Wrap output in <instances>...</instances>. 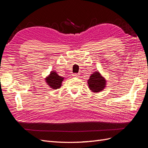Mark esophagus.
<instances>
[{
	"label": "esophagus",
	"instance_id": "obj_1",
	"mask_svg": "<svg viewBox=\"0 0 148 148\" xmlns=\"http://www.w3.org/2000/svg\"><path fill=\"white\" fill-rule=\"evenodd\" d=\"M72 75L74 77H79V74H78V73H73Z\"/></svg>",
	"mask_w": 148,
	"mask_h": 148
}]
</instances>
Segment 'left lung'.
Masks as SVG:
<instances>
[{
	"instance_id": "obj_1",
	"label": "left lung",
	"mask_w": 148,
	"mask_h": 148,
	"mask_svg": "<svg viewBox=\"0 0 148 148\" xmlns=\"http://www.w3.org/2000/svg\"><path fill=\"white\" fill-rule=\"evenodd\" d=\"M89 88L93 92H99L106 88V80L99 71L94 72L88 80Z\"/></svg>"
}]
</instances>
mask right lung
Here are the masks:
<instances>
[{
	"mask_svg": "<svg viewBox=\"0 0 148 148\" xmlns=\"http://www.w3.org/2000/svg\"><path fill=\"white\" fill-rule=\"evenodd\" d=\"M64 79L63 77H61L56 71L53 70L51 71L50 75L46 78V82L51 88L56 89L61 87L62 82H63Z\"/></svg>",
	"mask_w": 148,
	"mask_h": 148,
	"instance_id": "obj_1",
	"label": "right lung"
}]
</instances>
